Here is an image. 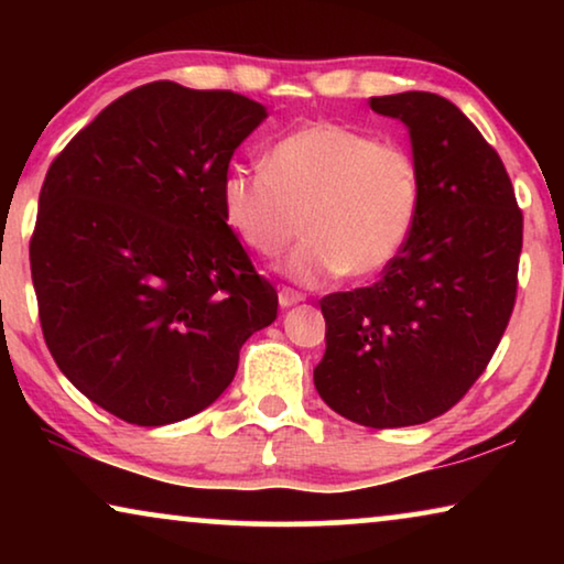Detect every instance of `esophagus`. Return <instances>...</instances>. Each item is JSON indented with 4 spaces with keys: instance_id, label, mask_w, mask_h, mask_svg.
Here are the masks:
<instances>
[{
    "instance_id": "34e87169",
    "label": "esophagus",
    "mask_w": 564,
    "mask_h": 564,
    "mask_svg": "<svg viewBox=\"0 0 564 564\" xmlns=\"http://www.w3.org/2000/svg\"><path fill=\"white\" fill-rule=\"evenodd\" d=\"M303 295H300L297 290H290V288H282L280 290V305L282 307H292V305H297V303H303Z\"/></svg>"
}]
</instances>
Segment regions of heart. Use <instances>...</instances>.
Segmentation results:
<instances>
[{"mask_svg":"<svg viewBox=\"0 0 564 564\" xmlns=\"http://www.w3.org/2000/svg\"><path fill=\"white\" fill-rule=\"evenodd\" d=\"M419 207L415 161L338 122L292 130L269 149L267 169L234 166L220 180L223 220L259 257H280L300 230L311 234L280 267L300 284L384 272Z\"/></svg>","mask_w":564,"mask_h":564,"instance_id":"b5f03b06","label":"heart"}]
</instances>
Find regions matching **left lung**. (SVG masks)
<instances>
[{
  "label": "left lung",
  "mask_w": 564,
  "mask_h": 564,
  "mask_svg": "<svg viewBox=\"0 0 564 564\" xmlns=\"http://www.w3.org/2000/svg\"><path fill=\"white\" fill-rule=\"evenodd\" d=\"M411 135L421 176L413 234L380 282L321 300L318 395L369 429L426 423L485 372L516 303L523 218L503 161L431 91L372 97Z\"/></svg>",
  "instance_id": "8db88e82"
}]
</instances>
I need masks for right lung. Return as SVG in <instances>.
<instances>
[{
  "instance_id": "obj_1",
  "label": "right lung",
  "mask_w": 564,
  "mask_h": 564,
  "mask_svg": "<svg viewBox=\"0 0 564 564\" xmlns=\"http://www.w3.org/2000/svg\"><path fill=\"white\" fill-rule=\"evenodd\" d=\"M267 107L153 82L107 105L45 174L30 269L45 344L91 403L135 426L205 411L276 318L220 210Z\"/></svg>"
}]
</instances>
